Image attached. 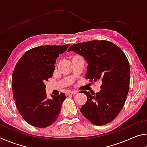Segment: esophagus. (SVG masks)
Here are the masks:
<instances>
[{
    "instance_id": "1",
    "label": "esophagus",
    "mask_w": 147,
    "mask_h": 147,
    "mask_svg": "<svg viewBox=\"0 0 147 147\" xmlns=\"http://www.w3.org/2000/svg\"><path fill=\"white\" fill-rule=\"evenodd\" d=\"M78 93V92L77 91H69L67 94H77Z\"/></svg>"
}]
</instances>
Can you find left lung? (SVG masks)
I'll return each mask as SVG.
<instances>
[{
    "instance_id": "8db88e82",
    "label": "left lung",
    "mask_w": 147,
    "mask_h": 147,
    "mask_svg": "<svg viewBox=\"0 0 147 147\" xmlns=\"http://www.w3.org/2000/svg\"><path fill=\"white\" fill-rule=\"evenodd\" d=\"M83 56L88 63L85 78L100 80L101 90L86 94L80 111L91 123L100 126L112 121L123 108L130 85V69L123 51L110 41L94 40L71 45L68 50Z\"/></svg>"
}]
</instances>
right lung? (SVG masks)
Returning a JSON list of instances; mask_svg holds the SVG:
<instances>
[{
  "label": "right lung",
  "mask_w": 147,
  "mask_h": 147,
  "mask_svg": "<svg viewBox=\"0 0 147 147\" xmlns=\"http://www.w3.org/2000/svg\"><path fill=\"white\" fill-rule=\"evenodd\" d=\"M70 45L40 46L29 50L17 62L12 74L13 96L27 123L46 128L56 121L66 98L64 93L47 98L45 82L52 78L56 60Z\"/></svg>",
  "instance_id": "add662e5"
}]
</instances>
